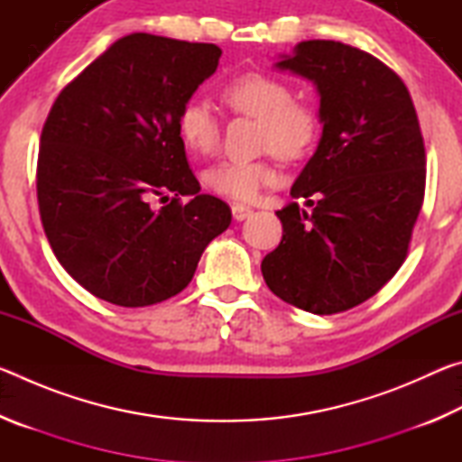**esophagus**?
<instances>
[{"label": "esophagus", "mask_w": 462, "mask_h": 462, "mask_svg": "<svg viewBox=\"0 0 462 462\" xmlns=\"http://www.w3.org/2000/svg\"><path fill=\"white\" fill-rule=\"evenodd\" d=\"M250 214H253V209H250L248 206H242V203H234V206H232L234 220L242 222V220H246V217H248Z\"/></svg>", "instance_id": "1"}]
</instances>
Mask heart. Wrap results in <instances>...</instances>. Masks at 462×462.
I'll return each mask as SVG.
<instances>
[{"label": "heart", "mask_w": 462, "mask_h": 462, "mask_svg": "<svg viewBox=\"0 0 462 462\" xmlns=\"http://www.w3.org/2000/svg\"><path fill=\"white\" fill-rule=\"evenodd\" d=\"M220 97L234 114L259 120V148L295 161L306 154L318 136V116L306 101L295 99L291 85L267 73H240L226 81ZM179 136L189 151L212 154L220 143V122L212 107L191 99L177 116ZM209 189L238 201H253L275 183L277 169L263 156L254 161H220L206 171Z\"/></svg>", "instance_id": "obj_1"}]
</instances>
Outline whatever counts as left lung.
Instances as JSON below:
<instances>
[{"mask_svg":"<svg viewBox=\"0 0 462 462\" xmlns=\"http://www.w3.org/2000/svg\"><path fill=\"white\" fill-rule=\"evenodd\" d=\"M318 85L322 138L279 209L283 238L264 283L291 306L330 316L373 297L408 256L426 191V148L408 88L373 54L306 41L277 62Z\"/></svg>","mask_w":462,"mask_h":462,"instance_id":"obj_1","label":"left lung"}]
</instances>
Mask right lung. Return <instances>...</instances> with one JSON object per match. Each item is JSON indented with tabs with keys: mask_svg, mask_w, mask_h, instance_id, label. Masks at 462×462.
I'll return each instance as SVG.
<instances>
[{
	"mask_svg": "<svg viewBox=\"0 0 462 462\" xmlns=\"http://www.w3.org/2000/svg\"><path fill=\"white\" fill-rule=\"evenodd\" d=\"M220 57L216 44L136 32L54 99L38 151V209L54 256L99 300L144 308L181 293L232 222L228 203L199 193L177 130L179 109Z\"/></svg>",
	"mask_w": 462,
	"mask_h": 462,
	"instance_id": "1",
	"label": "right lung"
}]
</instances>
